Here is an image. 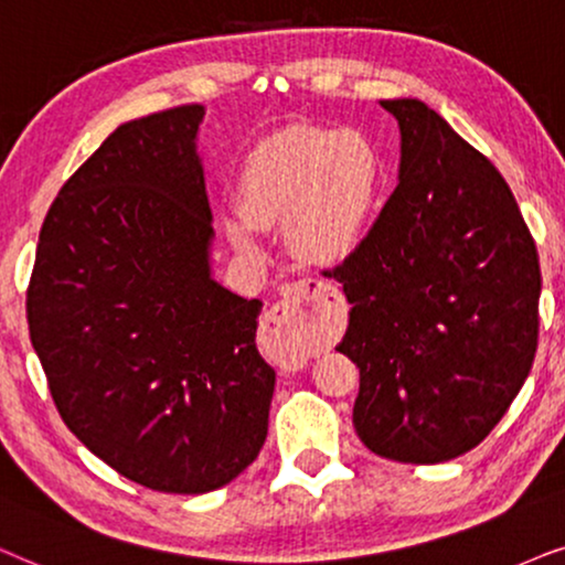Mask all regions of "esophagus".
I'll return each instance as SVG.
<instances>
[{
	"instance_id": "1",
	"label": "esophagus",
	"mask_w": 565,
	"mask_h": 565,
	"mask_svg": "<svg viewBox=\"0 0 565 565\" xmlns=\"http://www.w3.org/2000/svg\"><path fill=\"white\" fill-rule=\"evenodd\" d=\"M328 289L330 284L312 276L289 284L284 289V297L266 312L263 330L274 338H302L312 318V302ZM295 370H299V364H295Z\"/></svg>"
}]
</instances>
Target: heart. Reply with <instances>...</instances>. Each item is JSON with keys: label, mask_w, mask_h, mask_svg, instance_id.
Returning a JSON list of instances; mask_svg holds the SVG:
<instances>
[{"label": "heart", "mask_w": 565, "mask_h": 565, "mask_svg": "<svg viewBox=\"0 0 565 565\" xmlns=\"http://www.w3.org/2000/svg\"><path fill=\"white\" fill-rule=\"evenodd\" d=\"M377 183V157L356 134L302 131L255 164L247 214L260 224H291L305 258L335 260L356 245ZM235 237L243 239V230Z\"/></svg>", "instance_id": "1"}]
</instances>
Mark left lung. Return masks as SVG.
<instances>
[{
	"mask_svg": "<svg viewBox=\"0 0 565 565\" xmlns=\"http://www.w3.org/2000/svg\"><path fill=\"white\" fill-rule=\"evenodd\" d=\"M380 105L401 126V183L326 270L353 305L335 351L359 366V439L395 462H447L493 431L532 370L537 247L501 172L439 113Z\"/></svg>",
	"mask_w": 565,
	"mask_h": 565,
	"instance_id": "obj_1",
	"label": "left lung"
}]
</instances>
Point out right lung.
I'll return each instance as SVG.
<instances>
[{"instance_id":"add662e5","label":"right lung","mask_w":565,"mask_h":565,"mask_svg":"<svg viewBox=\"0 0 565 565\" xmlns=\"http://www.w3.org/2000/svg\"><path fill=\"white\" fill-rule=\"evenodd\" d=\"M201 118L204 105H178L97 147L43 220L25 299L70 431L164 493L237 478L266 441L276 385L255 345L263 302L209 276Z\"/></svg>"}]
</instances>
